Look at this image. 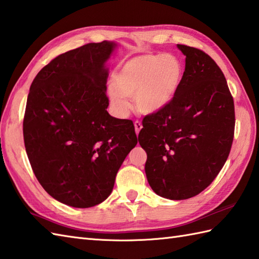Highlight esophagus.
Listing matches in <instances>:
<instances>
[{"mask_svg": "<svg viewBox=\"0 0 259 259\" xmlns=\"http://www.w3.org/2000/svg\"><path fill=\"white\" fill-rule=\"evenodd\" d=\"M141 128H142V123L140 122V121H135V130H136V134L138 135L139 133H140V130H141Z\"/></svg>", "mask_w": 259, "mask_h": 259, "instance_id": "esophagus-1", "label": "esophagus"}]
</instances>
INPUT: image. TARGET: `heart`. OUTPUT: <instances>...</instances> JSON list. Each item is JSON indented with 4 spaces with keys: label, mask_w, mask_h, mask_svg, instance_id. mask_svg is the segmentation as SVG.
<instances>
[{
    "label": "heart",
    "mask_w": 259,
    "mask_h": 259,
    "mask_svg": "<svg viewBox=\"0 0 259 259\" xmlns=\"http://www.w3.org/2000/svg\"><path fill=\"white\" fill-rule=\"evenodd\" d=\"M184 78L180 60L166 53L139 54L120 64L107 95L113 112L125 117L134 97L135 107L144 114L161 111L174 100Z\"/></svg>",
    "instance_id": "heart-1"
}]
</instances>
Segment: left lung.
<instances>
[{
    "label": "left lung",
    "mask_w": 259,
    "mask_h": 259,
    "mask_svg": "<svg viewBox=\"0 0 259 259\" xmlns=\"http://www.w3.org/2000/svg\"><path fill=\"white\" fill-rule=\"evenodd\" d=\"M186 57L174 100L147 115L139 133L145 171L160 197L184 200L200 194L224 167L232 148L235 107L216 62L199 49L177 45Z\"/></svg>",
    "instance_id": "8db88e82"
}]
</instances>
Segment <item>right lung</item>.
Listing matches in <instances>:
<instances>
[{"label": "right lung", "instance_id": "add662e5", "mask_svg": "<svg viewBox=\"0 0 259 259\" xmlns=\"http://www.w3.org/2000/svg\"><path fill=\"white\" fill-rule=\"evenodd\" d=\"M117 43H88L60 54L33 80L23 120L36 179L54 199L89 208L111 194L137 136L131 120L107 111V61Z\"/></svg>", "mask_w": 259, "mask_h": 259}]
</instances>
